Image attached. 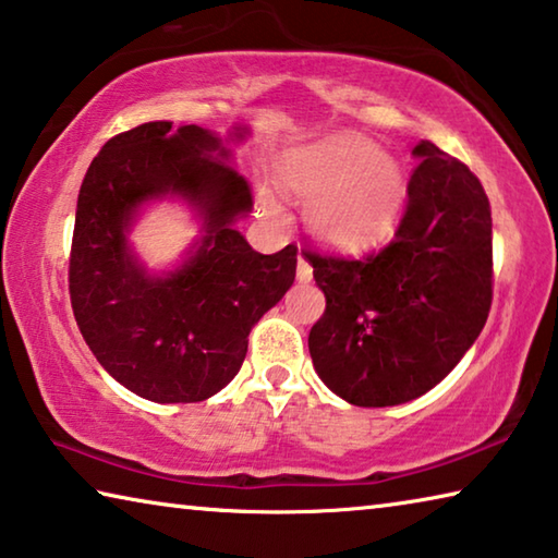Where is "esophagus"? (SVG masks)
<instances>
[{
	"label": "esophagus",
	"instance_id": "34e87169",
	"mask_svg": "<svg viewBox=\"0 0 558 558\" xmlns=\"http://www.w3.org/2000/svg\"><path fill=\"white\" fill-rule=\"evenodd\" d=\"M312 277H314L312 264H308L304 254H301V257H299V264H296V279L301 281V284H306V281H312Z\"/></svg>",
	"mask_w": 558,
	"mask_h": 558
}]
</instances>
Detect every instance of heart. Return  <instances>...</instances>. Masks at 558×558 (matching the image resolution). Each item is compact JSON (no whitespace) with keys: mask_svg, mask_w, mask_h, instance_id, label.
<instances>
[{"mask_svg":"<svg viewBox=\"0 0 558 558\" xmlns=\"http://www.w3.org/2000/svg\"><path fill=\"white\" fill-rule=\"evenodd\" d=\"M274 180L306 199L304 219L316 240L343 252L386 240L408 199L403 162L359 135L284 150L274 160ZM259 205L269 217L281 215L269 195H259Z\"/></svg>","mask_w":558,"mask_h":558,"instance_id":"1","label":"heart"}]
</instances>
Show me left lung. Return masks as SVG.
Here are the masks:
<instances>
[{
  "instance_id": "left-lung-1",
  "label": "left lung",
  "mask_w": 558,
  "mask_h": 558,
  "mask_svg": "<svg viewBox=\"0 0 558 558\" xmlns=\"http://www.w3.org/2000/svg\"><path fill=\"white\" fill-rule=\"evenodd\" d=\"M408 182L396 236L361 259L306 252L326 312L308 333L318 378L359 408L435 388L485 328L492 306V209L464 162L430 141Z\"/></svg>"
}]
</instances>
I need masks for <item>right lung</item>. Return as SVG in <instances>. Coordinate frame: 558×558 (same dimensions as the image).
Segmentation results:
<instances>
[{
    "label": "right lung",
    "mask_w": 558,
    "mask_h": 558,
    "mask_svg": "<svg viewBox=\"0 0 558 558\" xmlns=\"http://www.w3.org/2000/svg\"><path fill=\"white\" fill-rule=\"evenodd\" d=\"M227 138L199 125L143 123L108 141L78 190L69 291L76 324L96 361L153 403H199L242 368L254 324L296 277L294 244L254 252L236 222L252 213L246 180ZM187 204L201 236L172 270L150 272L130 238L142 207Z\"/></svg>",
    "instance_id": "add662e5"
}]
</instances>
